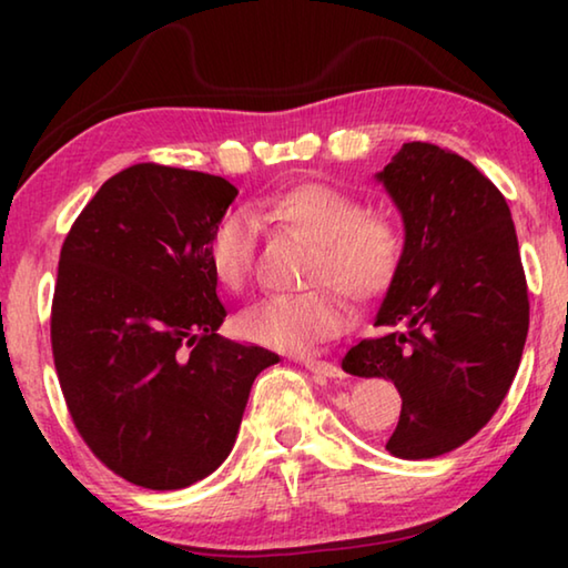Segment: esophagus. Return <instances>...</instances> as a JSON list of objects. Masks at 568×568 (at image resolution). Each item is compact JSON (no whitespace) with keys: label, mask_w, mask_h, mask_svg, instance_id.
I'll use <instances>...</instances> for the list:
<instances>
[{"label":"esophagus","mask_w":568,"mask_h":568,"mask_svg":"<svg viewBox=\"0 0 568 568\" xmlns=\"http://www.w3.org/2000/svg\"><path fill=\"white\" fill-rule=\"evenodd\" d=\"M307 361H311V365H313V368H318V371H325V363H321V361H315V358H307Z\"/></svg>","instance_id":"obj_1"}]
</instances>
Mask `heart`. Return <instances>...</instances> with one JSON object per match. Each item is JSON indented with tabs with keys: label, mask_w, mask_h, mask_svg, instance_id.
Listing matches in <instances>:
<instances>
[{
	"label": "heart",
	"mask_w": 568,
	"mask_h": 568,
	"mask_svg": "<svg viewBox=\"0 0 568 568\" xmlns=\"http://www.w3.org/2000/svg\"><path fill=\"white\" fill-rule=\"evenodd\" d=\"M373 257H376V245L371 235L361 225H348L328 250V277L341 281V277L355 275L365 265H371ZM376 275L358 277V293L363 295L376 291Z\"/></svg>",
	"instance_id": "b5f03b06"
}]
</instances>
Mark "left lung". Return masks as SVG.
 <instances>
[{
    "instance_id": "8db88e82",
    "label": "left lung",
    "mask_w": 568,
    "mask_h": 568,
    "mask_svg": "<svg viewBox=\"0 0 568 568\" xmlns=\"http://www.w3.org/2000/svg\"><path fill=\"white\" fill-rule=\"evenodd\" d=\"M237 187L142 162L98 190L64 237L52 351L67 408L104 466L152 491L207 478L277 355L220 335L213 240Z\"/></svg>"
}]
</instances>
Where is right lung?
<instances>
[{"label":"right lung","mask_w":568,"mask_h":568,"mask_svg":"<svg viewBox=\"0 0 568 568\" xmlns=\"http://www.w3.org/2000/svg\"><path fill=\"white\" fill-rule=\"evenodd\" d=\"M373 180L403 223L376 328L343 371L386 378L400 418L386 448L418 460L466 444L506 398L528 333L516 227L486 175L428 142H406Z\"/></svg>","instance_id":"1"}]
</instances>
